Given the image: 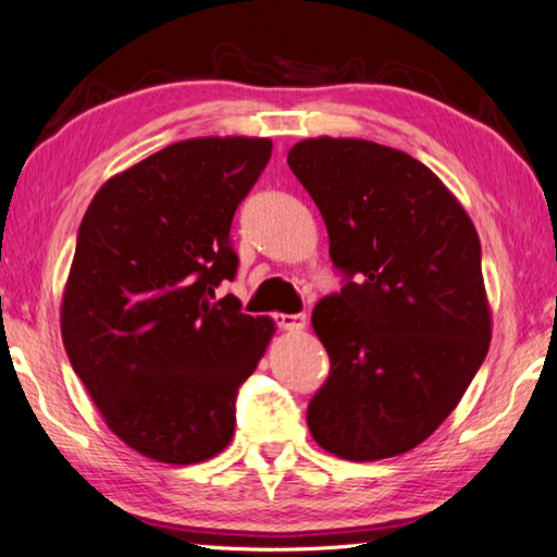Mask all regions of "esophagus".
Listing matches in <instances>:
<instances>
[{
	"label": "esophagus",
	"instance_id": "34e87169",
	"mask_svg": "<svg viewBox=\"0 0 557 557\" xmlns=\"http://www.w3.org/2000/svg\"><path fill=\"white\" fill-rule=\"evenodd\" d=\"M275 322L280 330H287V332H302L307 325V318L305 314H275Z\"/></svg>",
	"mask_w": 557,
	"mask_h": 557
}]
</instances>
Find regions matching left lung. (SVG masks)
I'll use <instances>...</instances> for the list:
<instances>
[{"mask_svg":"<svg viewBox=\"0 0 557 557\" xmlns=\"http://www.w3.org/2000/svg\"><path fill=\"white\" fill-rule=\"evenodd\" d=\"M347 272L312 310L330 377L307 408L322 450L372 462L443 425L493 337L480 239L460 199L408 152L312 137L287 152Z\"/></svg>","mask_w":557,"mask_h":557,"instance_id":"obj_1","label":"left lung"}]
</instances>
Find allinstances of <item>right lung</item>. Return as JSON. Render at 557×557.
I'll use <instances>...</instances> for the list:
<instances>
[{
	"label": "right lung",
	"mask_w": 557,
	"mask_h": 557,
	"mask_svg": "<svg viewBox=\"0 0 557 557\" xmlns=\"http://www.w3.org/2000/svg\"><path fill=\"white\" fill-rule=\"evenodd\" d=\"M270 137L168 145L97 189L79 225L60 325L107 428L149 460L205 462L235 435L237 387L275 320L214 287L237 272L230 225Z\"/></svg>",
	"instance_id": "1"
}]
</instances>
